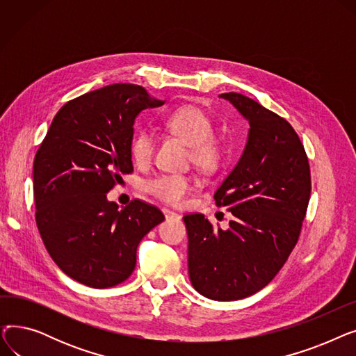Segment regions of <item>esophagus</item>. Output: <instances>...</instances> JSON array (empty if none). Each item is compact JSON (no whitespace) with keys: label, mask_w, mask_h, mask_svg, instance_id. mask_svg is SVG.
Wrapping results in <instances>:
<instances>
[{"label":"esophagus","mask_w":356,"mask_h":356,"mask_svg":"<svg viewBox=\"0 0 356 356\" xmlns=\"http://www.w3.org/2000/svg\"><path fill=\"white\" fill-rule=\"evenodd\" d=\"M163 213H164L165 219H175V218H180V216H179V213H176V212H173V211H170V209H163Z\"/></svg>","instance_id":"esophagus-1"}]
</instances>
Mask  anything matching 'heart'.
Here are the masks:
<instances>
[{
    "mask_svg": "<svg viewBox=\"0 0 356 356\" xmlns=\"http://www.w3.org/2000/svg\"><path fill=\"white\" fill-rule=\"evenodd\" d=\"M164 127L184 140L192 147L193 163L204 172L216 167L220 149L213 137V124L211 118L195 106H183L168 115ZM154 153V137L148 129H138L131 141V156L145 165ZM193 189V181L184 175H161L147 183V191L164 203L179 207Z\"/></svg>",
    "mask_w": 356,
    "mask_h": 356,
    "instance_id": "1",
    "label": "heart"
}]
</instances>
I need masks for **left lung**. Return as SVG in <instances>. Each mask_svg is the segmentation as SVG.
<instances>
[{"label":"left lung","instance_id":"obj_1","mask_svg":"<svg viewBox=\"0 0 356 356\" xmlns=\"http://www.w3.org/2000/svg\"><path fill=\"white\" fill-rule=\"evenodd\" d=\"M219 97L250 124L244 152L213 196L234 218L228 229L202 213L183 220L192 286L212 300L231 302L264 289L284 266L300 235L312 181L305 147L284 118L236 92Z\"/></svg>","mask_w":356,"mask_h":356}]
</instances>
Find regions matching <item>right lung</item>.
I'll return each mask as SVG.
<instances>
[{"instance_id":"right-lung-1","label":"right lung","mask_w":356,"mask_h":356,"mask_svg":"<svg viewBox=\"0 0 356 356\" xmlns=\"http://www.w3.org/2000/svg\"><path fill=\"white\" fill-rule=\"evenodd\" d=\"M163 104L131 83L88 92L60 108L34 157L37 228L54 263L85 286L125 282L140 241L164 220L153 204L134 199L120 209L106 197L133 172L136 118Z\"/></svg>"}]
</instances>
